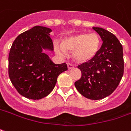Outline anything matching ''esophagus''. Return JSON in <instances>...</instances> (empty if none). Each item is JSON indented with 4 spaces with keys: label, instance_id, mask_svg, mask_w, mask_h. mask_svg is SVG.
Here are the masks:
<instances>
[{
    "label": "esophagus",
    "instance_id": "esophagus-1",
    "mask_svg": "<svg viewBox=\"0 0 131 131\" xmlns=\"http://www.w3.org/2000/svg\"><path fill=\"white\" fill-rule=\"evenodd\" d=\"M67 67H68V69H71L74 67V65L72 64V63H68V64H67Z\"/></svg>",
    "mask_w": 131,
    "mask_h": 131
}]
</instances>
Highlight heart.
Wrapping results in <instances>:
<instances>
[{
	"label": "heart",
	"instance_id": "heart-1",
	"mask_svg": "<svg viewBox=\"0 0 131 131\" xmlns=\"http://www.w3.org/2000/svg\"><path fill=\"white\" fill-rule=\"evenodd\" d=\"M100 47V38L96 33H79L63 39L62 45L55 42L54 50L61 57L65 55V51H73V59L77 62L82 63L94 58Z\"/></svg>",
	"mask_w": 131,
	"mask_h": 131
}]
</instances>
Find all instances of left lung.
<instances>
[{"instance_id":"left-lung-1","label":"left lung","mask_w":131,"mask_h":131,"mask_svg":"<svg viewBox=\"0 0 131 131\" xmlns=\"http://www.w3.org/2000/svg\"><path fill=\"white\" fill-rule=\"evenodd\" d=\"M103 44L96 57L78 66L80 79L74 83L84 97L99 100L109 96L119 84L124 69L123 47L113 34L101 27H93Z\"/></svg>"}]
</instances>
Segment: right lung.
<instances>
[{"instance_id": "right-lung-1", "label": "right lung", "mask_w": 131, "mask_h": 131, "mask_svg": "<svg viewBox=\"0 0 131 131\" xmlns=\"http://www.w3.org/2000/svg\"><path fill=\"white\" fill-rule=\"evenodd\" d=\"M52 30L35 26L19 35L8 56V74L12 84L24 97L38 100L55 86L57 77L67 70L66 63L54 64L43 50L53 51Z\"/></svg>"}]
</instances>
